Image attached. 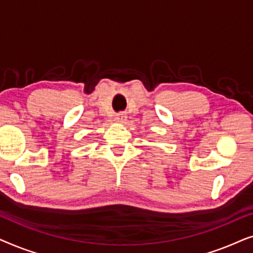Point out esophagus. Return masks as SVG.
Instances as JSON below:
<instances>
[{
    "instance_id": "esophagus-1",
    "label": "esophagus",
    "mask_w": 253,
    "mask_h": 253,
    "mask_svg": "<svg viewBox=\"0 0 253 253\" xmlns=\"http://www.w3.org/2000/svg\"><path fill=\"white\" fill-rule=\"evenodd\" d=\"M126 113H123V112L117 113V115H116V121H117V122L124 123V122H126Z\"/></svg>"
}]
</instances>
